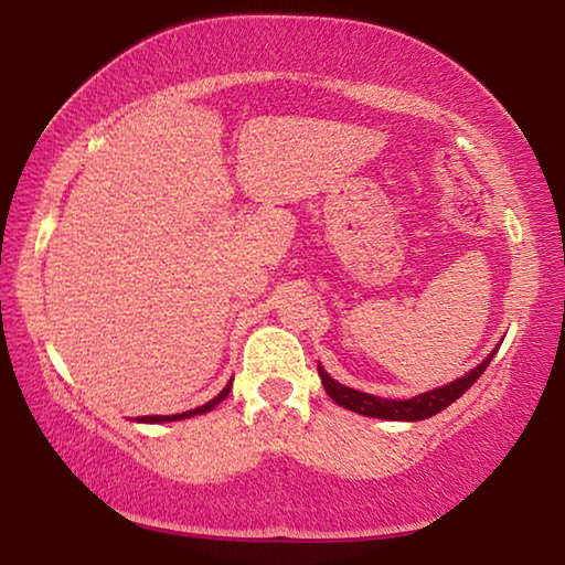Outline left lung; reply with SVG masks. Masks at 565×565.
Listing matches in <instances>:
<instances>
[{
    "label": "left lung",
    "instance_id": "1",
    "mask_svg": "<svg viewBox=\"0 0 565 565\" xmlns=\"http://www.w3.org/2000/svg\"><path fill=\"white\" fill-rule=\"evenodd\" d=\"M493 353H489V356L478 363L473 371H468L463 379H456L454 384H446L441 388H434L428 391V394H420L416 398H406V401L371 396V394H363V391L343 386L339 381H333L321 366H319V376H321L323 388H327V394L337 401L339 406L353 411V414L371 416V418H388V420H424L428 416H436L438 411H444L446 406H451L458 396H463L466 391L476 384L478 376L483 374L486 366H489Z\"/></svg>",
    "mask_w": 565,
    "mask_h": 565
}]
</instances>
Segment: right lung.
<instances>
[{
    "label": "right lung",
    "instance_id": "add662e5",
    "mask_svg": "<svg viewBox=\"0 0 565 565\" xmlns=\"http://www.w3.org/2000/svg\"><path fill=\"white\" fill-rule=\"evenodd\" d=\"M228 391H232V381H228V384L224 386L222 394L214 396L212 401H206L204 406H196V408H191V411H184V414H174V416H141L137 420H145V424H161V420H181V418H189V416H196V414H206V411H212L214 406L222 404V401L228 396Z\"/></svg>",
    "mask_w": 565,
    "mask_h": 565
}]
</instances>
